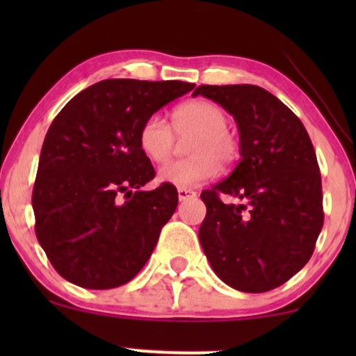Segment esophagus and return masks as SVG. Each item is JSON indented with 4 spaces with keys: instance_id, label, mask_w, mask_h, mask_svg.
<instances>
[{
    "instance_id": "esophagus-1",
    "label": "esophagus",
    "mask_w": 356,
    "mask_h": 356,
    "mask_svg": "<svg viewBox=\"0 0 356 356\" xmlns=\"http://www.w3.org/2000/svg\"><path fill=\"white\" fill-rule=\"evenodd\" d=\"M177 194H179V201H181V202L187 201V199L195 197V192L192 189H187V187H179Z\"/></svg>"
}]
</instances>
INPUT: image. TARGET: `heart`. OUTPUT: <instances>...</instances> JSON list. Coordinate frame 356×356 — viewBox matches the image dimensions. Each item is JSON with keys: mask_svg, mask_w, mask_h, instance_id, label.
<instances>
[{"mask_svg": "<svg viewBox=\"0 0 356 356\" xmlns=\"http://www.w3.org/2000/svg\"><path fill=\"white\" fill-rule=\"evenodd\" d=\"M227 115L209 100L184 102L172 112V128L177 136H189L184 161L170 162L159 170V181L175 187H192L209 181L219 172L220 163L232 164L238 159L239 142L227 129ZM140 150L155 164H162L174 149V133L167 120L154 113L138 132Z\"/></svg>", "mask_w": 356, "mask_h": 356, "instance_id": "b5f03b06", "label": "heart"}]
</instances>
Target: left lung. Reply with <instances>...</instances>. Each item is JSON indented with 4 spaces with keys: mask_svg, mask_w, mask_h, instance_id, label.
Here are the masks:
<instances>
[{
    "mask_svg": "<svg viewBox=\"0 0 356 356\" xmlns=\"http://www.w3.org/2000/svg\"><path fill=\"white\" fill-rule=\"evenodd\" d=\"M234 117L241 161L211 191L199 241L231 288L264 293L295 276L312 257L323 227L321 175L305 125L256 85H201L192 93ZM220 193L239 203H222Z\"/></svg>",
    "mask_w": 356,
    "mask_h": 356,
    "instance_id": "obj_1",
    "label": "left lung"
}]
</instances>
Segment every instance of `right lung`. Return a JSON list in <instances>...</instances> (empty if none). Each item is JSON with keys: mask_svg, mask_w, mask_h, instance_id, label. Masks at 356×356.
Returning <instances> with one entry per match:
<instances>
[{"mask_svg": "<svg viewBox=\"0 0 356 356\" xmlns=\"http://www.w3.org/2000/svg\"><path fill=\"white\" fill-rule=\"evenodd\" d=\"M194 87L177 80H102L51 122L31 204L36 238L61 277L110 289L145 266L179 197L170 184L142 191L155 170L138 132L147 118Z\"/></svg>", "mask_w": 356, "mask_h": 356, "instance_id": "add662e5", "label": "right lung"}]
</instances>
